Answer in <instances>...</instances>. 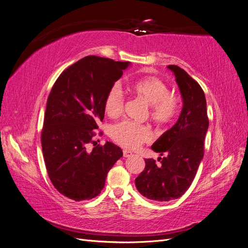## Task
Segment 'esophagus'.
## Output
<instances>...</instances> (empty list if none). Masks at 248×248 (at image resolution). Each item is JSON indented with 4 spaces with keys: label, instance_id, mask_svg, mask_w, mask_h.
<instances>
[{
    "label": "esophagus",
    "instance_id": "34e87169",
    "mask_svg": "<svg viewBox=\"0 0 248 248\" xmlns=\"http://www.w3.org/2000/svg\"><path fill=\"white\" fill-rule=\"evenodd\" d=\"M123 156L124 157H130V156H132V152L128 151V150H123Z\"/></svg>",
    "mask_w": 248,
    "mask_h": 248
}]
</instances>
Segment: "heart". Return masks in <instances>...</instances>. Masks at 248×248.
Listing matches in <instances>:
<instances>
[{
    "instance_id": "obj_1",
    "label": "heart",
    "mask_w": 248,
    "mask_h": 248,
    "mask_svg": "<svg viewBox=\"0 0 248 248\" xmlns=\"http://www.w3.org/2000/svg\"><path fill=\"white\" fill-rule=\"evenodd\" d=\"M131 93L149 104V116L159 126H167L177 118L181 100L177 93L169 91L168 85L156 77H145L129 85ZM124 108L122 89L114 85L104 98V110L110 118L121 115ZM110 138L124 148L137 149L152 140V131L147 125L123 121L111 126Z\"/></svg>"
}]
</instances>
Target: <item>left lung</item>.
Here are the masks:
<instances>
[{
  "mask_svg": "<svg viewBox=\"0 0 248 248\" xmlns=\"http://www.w3.org/2000/svg\"><path fill=\"white\" fill-rule=\"evenodd\" d=\"M181 92L183 108L177 123L152 145L160 153L159 166L145 159L146 167L136 179L141 196L168 202L178 199L189 188L204 157V140L209 126L205 94L198 81L179 66L169 65Z\"/></svg>",
  "mask_w": 248,
  "mask_h": 248,
  "instance_id": "left-lung-1",
  "label": "left lung"
}]
</instances>
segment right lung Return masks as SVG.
<instances>
[{
  "mask_svg": "<svg viewBox=\"0 0 248 248\" xmlns=\"http://www.w3.org/2000/svg\"><path fill=\"white\" fill-rule=\"evenodd\" d=\"M129 62L88 56L65 69L51 88L41 131L43 158L55 188L73 201L98 196L123 156L107 141L88 151L104 118V98Z\"/></svg>",
  "mask_w": 248,
  "mask_h": 248,
  "instance_id": "1",
  "label": "right lung"
}]
</instances>
